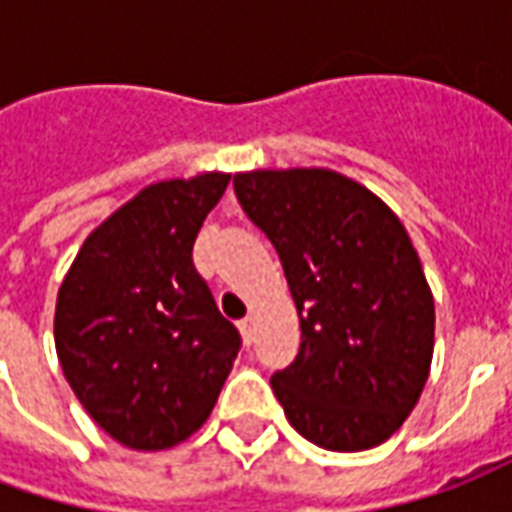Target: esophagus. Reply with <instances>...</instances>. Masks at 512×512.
Instances as JSON below:
<instances>
[{
	"label": "esophagus",
	"instance_id": "esophagus-1",
	"mask_svg": "<svg viewBox=\"0 0 512 512\" xmlns=\"http://www.w3.org/2000/svg\"><path fill=\"white\" fill-rule=\"evenodd\" d=\"M238 329H241V334H244L246 343H252V340H255V318H252V315H246L244 321H238Z\"/></svg>",
	"mask_w": 512,
	"mask_h": 512
}]
</instances>
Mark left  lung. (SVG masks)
<instances>
[{
  "mask_svg": "<svg viewBox=\"0 0 512 512\" xmlns=\"http://www.w3.org/2000/svg\"><path fill=\"white\" fill-rule=\"evenodd\" d=\"M233 186L299 312V354L271 376L285 417L323 450L378 447L417 406L433 359V293L406 227L332 169H255Z\"/></svg>",
  "mask_w": 512,
  "mask_h": 512,
  "instance_id": "left-lung-1",
  "label": "left lung"
}]
</instances>
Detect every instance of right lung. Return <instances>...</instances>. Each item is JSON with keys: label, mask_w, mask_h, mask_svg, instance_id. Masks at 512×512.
Returning a JSON list of instances; mask_svg holds the SVG:
<instances>
[{"label": "right lung", "mask_w": 512, "mask_h": 512, "mask_svg": "<svg viewBox=\"0 0 512 512\" xmlns=\"http://www.w3.org/2000/svg\"><path fill=\"white\" fill-rule=\"evenodd\" d=\"M227 183L224 172L150 183L87 235L62 279V373L84 411L131 450L189 439L241 348L191 260Z\"/></svg>", "instance_id": "obj_1"}]
</instances>
